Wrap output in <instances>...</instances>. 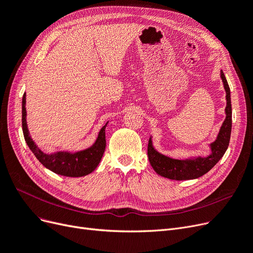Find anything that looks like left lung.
<instances>
[{"label":"left lung","mask_w":253,"mask_h":253,"mask_svg":"<svg viewBox=\"0 0 253 253\" xmlns=\"http://www.w3.org/2000/svg\"><path fill=\"white\" fill-rule=\"evenodd\" d=\"M224 88L226 91V119L220 129L218 137L211 145V154L208 157H198L196 160L179 161L165 156L154 150L151 139L148 143V157L154 171L163 177L174 180L195 179L208 173L216 165L227 150L231 133V101L230 89L225 75L221 71Z\"/></svg>","instance_id":"obj_1"}]
</instances>
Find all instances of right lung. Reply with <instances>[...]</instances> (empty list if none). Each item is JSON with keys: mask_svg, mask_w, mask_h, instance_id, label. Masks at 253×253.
I'll return each mask as SVG.
<instances>
[{"mask_svg": "<svg viewBox=\"0 0 253 253\" xmlns=\"http://www.w3.org/2000/svg\"><path fill=\"white\" fill-rule=\"evenodd\" d=\"M26 95L23 96L22 103V126L23 133L27 145L29 146L33 154L36 156L42 165L49 170L53 171L56 174L68 176V177H80L85 176L91 173L99 165L103 153L105 151L106 147V138H105V126L100 130L99 136L96 143L90 148L76 153H68V152H57L55 154H44L41 151L31 139L29 132H28L27 123H26Z\"/></svg>", "mask_w": 253, "mask_h": 253, "instance_id": "right-lung-1", "label": "right lung"}]
</instances>
